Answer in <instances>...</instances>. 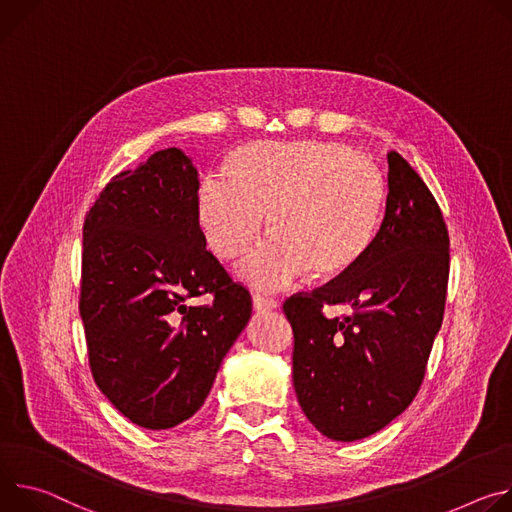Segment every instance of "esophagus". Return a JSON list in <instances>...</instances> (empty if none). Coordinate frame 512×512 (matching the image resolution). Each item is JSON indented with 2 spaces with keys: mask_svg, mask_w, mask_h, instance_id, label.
I'll list each match as a JSON object with an SVG mask.
<instances>
[{
  "mask_svg": "<svg viewBox=\"0 0 512 512\" xmlns=\"http://www.w3.org/2000/svg\"><path fill=\"white\" fill-rule=\"evenodd\" d=\"M252 305H254L256 311H272V309L278 307V301L272 299V297H266V295L256 293V295L252 297Z\"/></svg>",
  "mask_w": 512,
  "mask_h": 512,
  "instance_id": "obj_1",
  "label": "esophagus"
}]
</instances>
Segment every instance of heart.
Wrapping results in <instances>:
<instances>
[{
    "instance_id": "obj_1",
    "label": "heart",
    "mask_w": 512,
    "mask_h": 512,
    "mask_svg": "<svg viewBox=\"0 0 512 512\" xmlns=\"http://www.w3.org/2000/svg\"><path fill=\"white\" fill-rule=\"evenodd\" d=\"M384 205L376 164L335 142H256L232 158L230 175L209 173L195 195L207 246L223 260L242 256L262 232H274L242 264L256 289L289 287L305 270L331 276L370 248Z\"/></svg>"
}]
</instances>
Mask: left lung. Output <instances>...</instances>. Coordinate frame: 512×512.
<instances>
[{
	"instance_id": "8db88e82",
	"label": "left lung",
	"mask_w": 512,
	"mask_h": 512,
	"mask_svg": "<svg viewBox=\"0 0 512 512\" xmlns=\"http://www.w3.org/2000/svg\"><path fill=\"white\" fill-rule=\"evenodd\" d=\"M386 158V209L370 248L323 287L282 305L295 335L299 405L335 441L368 437L413 403L445 311L443 213L399 152ZM335 304L353 313L325 318L324 307Z\"/></svg>"
}]
</instances>
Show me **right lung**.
<instances>
[{
	"mask_svg": "<svg viewBox=\"0 0 512 512\" xmlns=\"http://www.w3.org/2000/svg\"><path fill=\"white\" fill-rule=\"evenodd\" d=\"M197 168L179 148L113 177L83 223L79 311L95 384L132 423L193 417L252 315L250 291L205 248ZM210 295L207 306L190 299Z\"/></svg>",
	"mask_w": 512,
	"mask_h": 512,
	"instance_id": "right-lung-1",
	"label": "right lung"
}]
</instances>
